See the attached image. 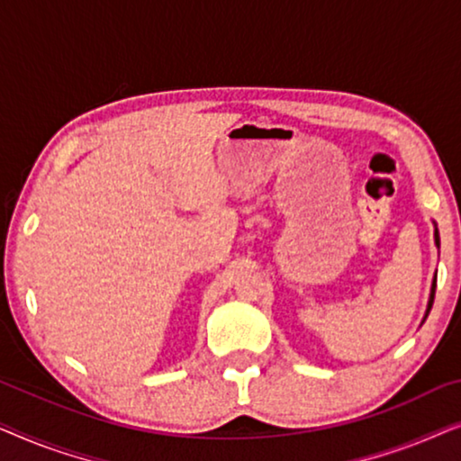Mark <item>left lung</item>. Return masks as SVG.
Returning a JSON list of instances; mask_svg holds the SVG:
<instances>
[{
	"label": "left lung",
	"instance_id": "left-lung-1",
	"mask_svg": "<svg viewBox=\"0 0 461 461\" xmlns=\"http://www.w3.org/2000/svg\"><path fill=\"white\" fill-rule=\"evenodd\" d=\"M434 243H437V248H440V237H438V230H434ZM434 289H437V281L432 283V289H430V300H428V308H426V317H428V312H430V308H432V302H434ZM426 317H424V321H426Z\"/></svg>",
	"mask_w": 461,
	"mask_h": 461
}]
</instances>
